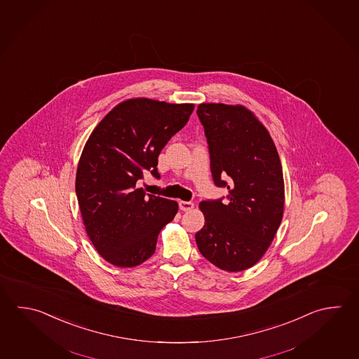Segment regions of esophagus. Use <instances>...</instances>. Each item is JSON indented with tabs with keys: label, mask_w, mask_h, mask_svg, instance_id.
<instances>
[{
	"label": "esophagus",
	"mask_w": 359,
	"mask_h": 359,
	"mask_svg": "<svg viewBox=\"0 0 359 359\" xmlns=\"http://www.w3.org/2000/svg\"><path fill=\"white\" fill-rule=\"evenodd\" d=\"M179 207H180V210H191L194 208V203L193 202H185V201H180L179 202Z\"/></svg>",
	"instance_id": "34e87169"
}]
</instances>
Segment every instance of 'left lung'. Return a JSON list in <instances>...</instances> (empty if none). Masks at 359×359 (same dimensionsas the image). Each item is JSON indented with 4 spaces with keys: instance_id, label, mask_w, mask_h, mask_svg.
Segmentation results:
<instances>
[{
    "instance_id": "obj_1",
    "label": "left lung",
    "mask_w": 359,
    "mask_h": 359,
    "mask_svg": "<svg viewBox=\"0 0 359 359\" xmlns=\"http://www.w3.org/2000/svg\"><path fill=\"white\" fill-rule=\"evenodd\" d=\"M210 172L229 194L205 199L198 249L212 264L245 271L264 255L283 217L284 184L277 149L264 126L241 105L201 104Z\"/></svg>"
}]
</instances>
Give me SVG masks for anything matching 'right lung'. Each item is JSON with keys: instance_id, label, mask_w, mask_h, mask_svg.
<instances>
[{"instance_id": "obj_1", "label": "right lung", "mask_w": 359, "mask_h": 359, "mask_svg": "<svg viewBox=\"0 0 359 359\" xmlns=\"http://www.w3.org/2000/svg\"><path fill=\"white\" fill-rule=\"evenodd\" d=\"M193 104L132 99L115 107L88 137L76 174V196L88 237L105 260L130 268L155 252L177 203L146 194L143 176L160 179L157 157L189 121Z\"/></svg>"}]
</instances>
